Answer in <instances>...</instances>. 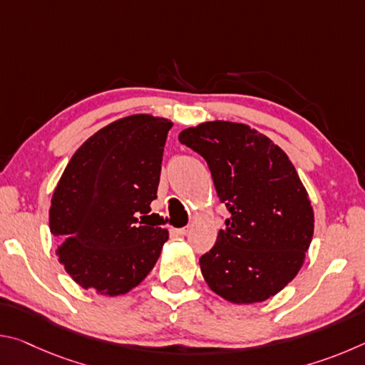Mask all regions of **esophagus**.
<instances>
[{"mask_svg": "<svg viewBox=\"0 0 365 365\" xmlns=\"http://www.w3.org/2000/svg\"><path fill=\"white\" fill-rule=\"evenodd\" d=\"M190 230H191V227H182V228H177V233L183 237V235H187Z\"/></svg>", "mask_w": 365, "mask_h": 365, "instance_id": "esophagus-1", "label": "esophagus"}]
</instances>
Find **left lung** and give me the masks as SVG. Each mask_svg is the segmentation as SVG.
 <instances>
[{"mask_svg":"<svg viewBox=\"0 0 365 365\" xmlns=\"http://www.w3.org/2000/svg\"><path fill=\"white\" fill-rule=\"evenodd\" d=\"M178 140L205 160L230 217L200 257L214 293L235 304L269 299L304 262L314 211L282 148L245 123L214 120L185 128Z\"/></svg>","mask_w":365,"mask_h":365,"instance_id":"left-lung-1","label":"left lung"}]
</instances>
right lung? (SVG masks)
<instances>
[{"label": "right lung", "mask_w": 365, "mask_h": 365, "mask_svg": "<svg viewBox=\"0 0 365 365\" xmlns=\"http://www.w3.org/2000/svg\"><path fill=\"white\" fill-rule=\"evenodd\" d=\"M172 122L135 114L109 123L78 148L54 190L49 228L64 240L59 262L85 289L130 292L150 274L169 233L141 225L156 200Z\"/></svg>", "instance_id": "1"}]
</instances>
